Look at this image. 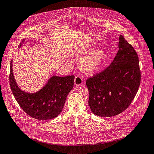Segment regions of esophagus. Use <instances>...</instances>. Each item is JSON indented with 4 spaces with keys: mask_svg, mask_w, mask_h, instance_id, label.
Here are the masks:
<instances>
[{
    "mask_svg": "<svg viewBox=\"0 0 154 154\" xmlns=\"http://www.w3.org/2000/svg\"><path fill=\"white\" fill-rule=\"evenodd\" d=\"M83 82V79L82 78L79 76H76L75 77V81H74V84L76 86H79L81 85V84H82Z\"/></svg>",
    "mask_w": 154,
    "mask_h": 154,
    "instance_id": "esophagus-1",
    "label": "esophagus"
}]
</instances>
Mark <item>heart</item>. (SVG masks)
<instances>
[{"label":"heart","instance_id":"1","mask_svg":"<svg viewBox=\"0 0 154 154\" xmlns=\"http://www.w3.org/2000/svg\"><path fill=\"white\" fill-rule=\"evenodd\" d=\"M91 53L82 58L78 63L79 69L87 74H92L99 69L106 57V52L103 49L94 50L91 48Z\"/></svg>","mask_w":154,"mask_h":154}]
</instances>
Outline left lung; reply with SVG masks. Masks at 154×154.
Segmentation results:
<instances>
[{"mask_svg": "<svg viewBox=\"0 0 154 154\" xmlns=\"http://www.w3.org/2000/svg\"><path fill=\"white\" fill-rule=\"evenodd\" d=\"M140 76L138 55L120 35L119 51L110 65L86 81L91 111L111 117L126 110L138 92Z\"/></svg>", "mask_w": 154, "mask_h": 154, "instance_id": "1", "label": "left lung"}]
</instances>
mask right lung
I'll return each instance as SVG.
<instances>
[{
	"label": "right lung",
	"instance_id": "1",
	"mask_svg": "<svg viewBox=\"0 0 154 154\" xmlns=\"http://www.w3.org/2000/svg\"><path fill=\"white\" fill-rule=\"evenodd\" d=\"M20 43L19 48L22 43ZM74 75L51 77L39 91L28 94L21 91L14 80L11 60L9 82L11 91L20 108L31 117L39 120L55 118L63 109L66 97L73 87Z\"/></svg>",
	"mask_w": 154,
	"mask_h": 154
}]
</instances>
